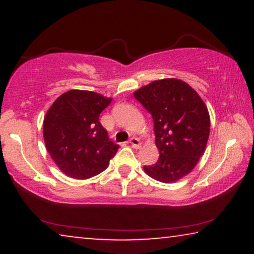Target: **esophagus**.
Here are the masks:
<instances>
[{
	"instance_id": "34e87169",
	"label": "esophagus",
	"mask_w": 254,
	"mask_h": 254,
	"mask_svg": "<svg viewBox=\"0 0 254 254\" xmlns=\"http://www.w3.org/2000/svg\"><path fill=\"white\" fill-rule=\"evenodd\" d=\"M129 144H130L133 148H135V149H138V148L141 147V142H140V140H138V138H136V137H131L130 140H129Z\"/></svg>"
}]
</instances>
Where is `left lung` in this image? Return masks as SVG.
Here are the masks:
<instances>
[{
	"label": "left lung",
	"mask_w": 254,
	"mask_h": 254,
	"mask_svg": "<svg viewBox=\"0 0 254 254\" xmlns=\"http://www.w3.org/2000/svg\"><path fill=\"white\" fill-rule=\"evenodd\" d=\"M134 97L151 113L159 158L143 170L161 183L171 184L189 175L206 150L210 117L206 104L186 82L157 79Z\"/></svg>",
	"instance_id": "obj_1"
}]
</instances>
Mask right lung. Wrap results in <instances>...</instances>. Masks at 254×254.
<instances>
[{"instance_id":"1","label":"right lung","mask_w":254,"mask_h":254,"mask_svg":"<svg viewBox=\"0 0 254 254\" xmlns=\"http://www.w3.org/2000/svg\"><path fill=\"white\" fill-rule=\"evenodd\" d=\"M112 102L100 93L69 90L55 99L44 118L46 150L65 176L88 179L106 170L119 145L107 136L99 114Z\"/></svg>"}]
</instances>
